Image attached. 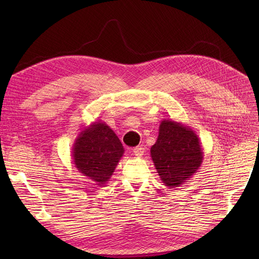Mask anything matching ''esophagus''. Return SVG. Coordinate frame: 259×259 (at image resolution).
<instances>
[{
  "mask_svg": "<svg viewBox=\"0 0 259 259\" xmlns=\"http://www.w3.org/2000/svg\"><path fill=\"white\" fill-rule=\"evenodd\" d=\"M144 152H145V148L144 147L138 146V147L134 148V155L136 157H138V158L142 157V156H144Z\"/></svg>",
  "mask_w": 259,
  "mask_h": 259,
  "instance_id": "esophagus-1",
  "label": "esophagus"
}]
</instances>
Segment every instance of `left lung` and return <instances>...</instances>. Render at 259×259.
<instances>
[{
    "label": "left lung",
    "instance_id": "8db88e82",
    "mask_svg": "<svg viewBox=\"0 0 259 259\" xmlns=\"http://www.w3.org/2000/svg\"><path fill=\"white\" fill-rule=\"evenodd\" d=\"M150 156L161 181L172 189L184 185L197 172L203 152L199 138L190 126L163 119Z\"/></svg>",
    "mask_w": 259,
    "mask_h": 259
}]
</instances>
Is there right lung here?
Segmentation results:
<instances>
[{"mask_svg": "<svg viewBox=\"0 0 259 259\" xmlns=\"http://www.w3.org/2000/svg\"><path fill=\"white\" fill-rule=\"evenodd\" d=\"M123 152V146L113 130L107 123L95 121L76 137L72 159L79 172L103 186L111 178Z\"/></svg>", "mask_w": 259, "mask_h": 259, "instance_id": "1", "label": "right lung"}]
</instances>
